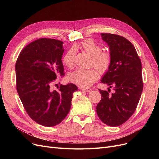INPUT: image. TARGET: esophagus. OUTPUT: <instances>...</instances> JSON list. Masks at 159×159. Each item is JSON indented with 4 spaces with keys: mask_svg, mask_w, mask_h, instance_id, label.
Returning <instances> with one entry per match:
<instances>
[{
    "mask_svg": "<svg viewBox=\"0 0 159 159\" xmlns=\"http://www.w3.org/2000/svg\"><path fill=\"white\" fill-rule=\"evenodd\" d=\"M81 91H87V92H89V91H91V89L89 88H84V87H81L80 88Z\"/></svg>",
    "mask_w": 159,
    "mask_h": 159,
    "instance_id": "34e87169",
    "label": "esophagus"
}]
</instances>
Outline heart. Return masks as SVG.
<instances>
[{"instance_id":"obj_1","label":"heart","mask_w":159,"mask_h":159,"mask_svg":"<svg viewBox=\"0 0 159 159\" xmlns=\"http://www.w3.org/2000/svg\"><path fill=\"white\" fill-rule=\"evenodd\" d=\"M88 54L91 56V65L97 69L100 74H105L109 70L112 58L110 53L102 51V47L93 39H87L81 42L79 45ZM75 50L71 48L63 57L64 64L68 68H72L75 64ZM99 78V73L95 69H81L75 70L70 75V80L81 87L91 86Z\"/></svg>"}]
</instances>
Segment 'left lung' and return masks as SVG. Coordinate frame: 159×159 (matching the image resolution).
Returning <instances> with one entry per match:
<instances>
[{
	"instance_id": "obj_1",
	"label": "left lung",
	"mask_w": 159,
	"mask_h": 159,
	"mask_svg": "<svg viewBox=\"0 0 159 159\" xmlns=\"http://www.w3.org/2000/svg\"><path fill=\"white\" fill-rule=\"evenodd\" d=\"M109 47L112 62L102 82L113 88L114 93L99 89L102 99L97 113L111 127L125 123L135 111L143 89L141 61L132 43L125 38L109 33L101 34Z\"/></svg>"
}]
</instances>
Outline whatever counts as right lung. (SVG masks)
Instances as JSON below:
<instances>
[{
    "mask_svg": "<svg viewBox=\"0 0 159 159\" xmlns=\"http://www.w3.org/2000/svg\"><path fill=\"white\" fill-rule=\"evenodd\" d=\"M62 44L58 40L40 38L24 48L16 62V90L24 108L32 120L46 127L63 121L78 90L73 84L50 88L57 75L64 74Z\"/></svg>",
    "mask_w": 159,
    "mask_h": 159,
    "instance_id": "add662e5",
    "label": "right lung"
}]
</instances>
